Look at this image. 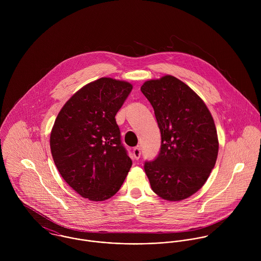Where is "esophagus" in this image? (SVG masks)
I'll use <instances>...</instances> for the list:
<instances>
[{
	"label": "esophagus",
	"instance_id": "34e87169",
	"mask_svg": "<svg viewBox=\"0 0 261 261\" xmlns=\"http://www.w3.org/2000/svg\"><path fill=\"white\" fill-rule=\"evenodd\" d=\"M133 154H134V158L136 160H139L140 156H141V148L140 147H137L135 149H133Z\"/></svg>",
	"mask_w": 261,
	"mask_h": 261
}]
</instances>
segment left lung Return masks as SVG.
Masks as SVG:
<instances>
[{
    "instance_id": "8db88e82",
    "label": "left lung",
    "mask_w": 261,
    "mask_h": 261,
    "mask_svg": "<svg viewBox=\"0 0 261 261\" xmlns=\"http://www.w3.org/2000/svg\"><path fill=\"white\" fill-rule=\"evenodd\" d=\"M142 92L158 121L162 144L154 161L145 163L151 190L167 201H181L206 183L219 142L211 112L180 79L165 75L146 81Z\"/></svg>"
}]
</instances>
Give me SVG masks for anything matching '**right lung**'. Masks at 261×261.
<instances>
[{"label": "right lung", "instance_id": "right-lung-1", "mask_svg": "<svg viewBox=\"0 0 261 261\" xmlns=\"http://www.w3.org/2000/svg\"><path fill=\"white\" fill-rule=\"evenodd\" d=\"M132 89L123 80H94L66 101L52 127L50 149L57 170L77 194L90 201L116 194L132 167L115 121Z\"/></svg>", "mask_w": 261, "mask_h": 261}]
</instances>
